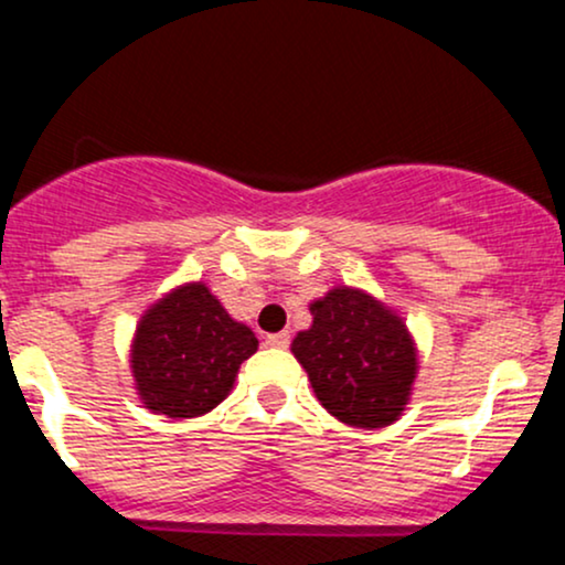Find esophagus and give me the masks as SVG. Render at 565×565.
Wrapping results in <instances>:
<instances>
[{
  "mask_svg": "<svg viewBox=\"0 0 565 565\" xmlns=\"http://www.w3.org/2000/svg\"><path fill=\"white\" fill-rule=\"evenodd\" d=\"M265 345L270 348H289V332H276L265 337Z\"/></svg>",
  "mask_w": 565,
  "mask_h": 565,
  "instance_id": "1",
  "label": "esophagus"
}]
</instances>
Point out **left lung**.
I'll return each instance as SVG.
<instances>
[{
	"mask_svg": "<svg viewBox=\"0 0 565 565\" xmlns=\"http://www.w3.org/2000/svg\"><path fill=\"white\" fill-rule=\"evenodd\" d=\"M313 323L291 342L316 398L340 423L387 427L417 377V348L404 319L364 289L334 287L310 302Z\"/></svg>",
	"mask_w": 565,
	"mask_h": 565,
	"instance_id": "8db88e82",
	"label": "left lung"
}]
</instances>
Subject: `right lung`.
<instances>
[{"label": "right lung", "instance_id": "obj_1", "mask_svg": "<svg viewBox=\"0 0 565 565\" xmlns=\"http://www.w3.org/2000/svg\"><path fill=\"white\" fill-rule=\"evenodd\" d=\"M255 350V332L233 321L206 284L193 281L142 313L129 364L146 408L191 419L225 401L238 366Z\"/></svg>", "mask_w": 565, "mask_h": 565}]
</instances>
